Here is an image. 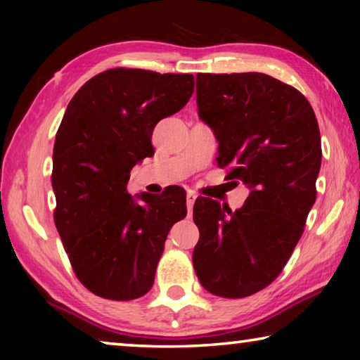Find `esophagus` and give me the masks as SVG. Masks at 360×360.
Segmentation results:
<instances>
[{
    "instance_id": "esophagus-1",
    "label": "esophagus",
    "mask_w": 360,
    "mask_h": 360,
    "mask_svg": "<svg viewBox=\"0 0 360 360\" xmlns=\"http://www.w3.org/2000/svg\"><path fill=\"white\" fill-rule=\"evenodd\" d=\"M195 200H197V195H195L193 192H188V193L186 195V203H187V211H188V214H192V210H193Z\"/></svg>"
}]
</instances>
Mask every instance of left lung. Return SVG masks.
I'll use <instances>...</instances> for the list:
<instances>
[{
	"mask_svg": "<svg viewBox=\"0 0 360 360\" xmlns=\"http://www.w3.org/2000/svg\"><path fill=\"white\" fill-rule=\"evenodd\" d=\"M197 106L219 143V167L249 197L236 211L195 202L193 268L211 294L243 298L275 281L303 233L321 169L318 120L297 89L262 72H200Z\"/></svg>",
	"mask_w": 360,
	"mask_h": 360,
	"instance_id": "left-lung-1",
	"label": "left lung"
}]
</instances>
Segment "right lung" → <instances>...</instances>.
<instances>
[{
  "mask_svg": "<svg viewBox=\"0 0 360 360\" xmlns=\"http://www.w3.org/2000/svg\"><path fill=\"white\" fill-rule=\"evenodd\" d=\"M192 75L115 68L85 82L66 108L53 144V212L85 288L133 300L154 284L169 229L187 214L186 192H127L130 172L154 154L158 120L187 105Z\"/></svg>",
  "mask_w": 360,
  "mask_h": 360,
  "instance_id": "right-lung-1",
  "label": "right lung"
}]
</instances>
